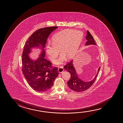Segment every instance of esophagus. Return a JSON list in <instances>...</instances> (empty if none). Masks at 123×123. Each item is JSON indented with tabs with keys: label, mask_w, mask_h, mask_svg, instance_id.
Instances as JSON below:
<instances>
[{
	"label": "esophagus",
	"mask_w": 123,
	"mask_h": 123,
	"mask_svg": "<svg viewBox=\"0 0 123 123\" xmlns=\"http://www.w3.org/2000/svg\"><path fill=\"white\" fill-rule=\"evenodd\" d=\"M58 72L59 73H62L63 71V66H60L59 68H58Z\"/></svg>",
	"instance_id": "34e87169"
}]
</instances>
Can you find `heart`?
Listing matches in <instances>:
<instances>
[{
  "instance_id": "b5f03b06",
  "label": "heart",
  "mask_w": 123,
  "mask_h": 123,
  "mask_svg": "<svg viewBox=\"0 0 123 123\" xmlns=\"http://www.w3.org/2000/svg\"><path fill=\"white\" fill-rule=\"evenodd\" d=\"M83 34L80 31H63L52 37V42H49L46 46V52L49 59L53 61L57 57L59 51L62 53L53 62L56 65L62 64L65 57L71 58L75 55L81 44Z\"/></svg>"
}]
</instances>
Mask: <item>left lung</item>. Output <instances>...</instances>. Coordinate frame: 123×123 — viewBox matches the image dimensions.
I'll list each match as a JSON object with an SVG mask.
<instances>
[{
  "mask_svg": "<svg viewBox=\"0 0 123 123\" xmlns=\"http://www.w3.org/2000/svg\"><path fill=\"white\" fill-rule=\"evenodd\" d=\"M86 39L87 40V42L85 44L86 45H89L90 44L96 45L93 37L88 31H87ZM73 62V60H72L64 66V68L71 74V78L67 83L68 86L71 89L76 92H84L86 90L89 89L94 84L96 80V78L99 72L100 67H99L98 70V74L94 79L90 81L86 82L81 80L79 77H78Z\"/></svg>",
  "mask_w": 123,
  "mask_h": 123,
  "instance_id": "1",
  "label": "left lung"
}]
</instances>
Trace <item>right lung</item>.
I'll return each instance as SVG.
<instances>
[{
  "mask_svg": "<svg viewBox=\"0 0 123 123\" xmlns=\"http://www.w3.org/2000/svg\"><path fill=\"white\" fill-rule=\"evenodd\" d=\"M57 26L45 27L34 32L25 42L22 53V71L29 85L35 91L42 92L50 89L59 72L57 67H52L50 61L44 58L47 38ZM40 47V57L33 61L28 55L32 48Z\"/></svg>",
  "mask_w": 123,
  "mask_h": 123,
  "instance_id": "1",
  "label": "right lung"
}]
</instances>
